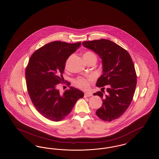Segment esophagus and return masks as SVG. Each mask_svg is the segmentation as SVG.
I'll use <instances>...</instances> for the list:
<instances>
[{"label": "esophagus", "mask_w": 159, "mask_h": 159, "mask_svg": "<svg viewBox=\"0 0 159 159\" xmlns=\"http://www.w3.org/2000/svg\"><path fill=\"white\" fill-rule=\"evenodd\" d=\"M92 94L91 93H85L84 95V98H87V97H90V96H92Z\"/></svg>", "instance_id": "1"}]
</instances>
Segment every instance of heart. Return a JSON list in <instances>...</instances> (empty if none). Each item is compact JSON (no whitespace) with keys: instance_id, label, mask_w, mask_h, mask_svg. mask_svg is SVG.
I'll list each match as a JSON object with an SVG mask.
<instances>
[{"instance_id":"1","label":"heart","mask_w":159,"mask_h":159,"mask_svg":"<svg viewBox=\"0 0 159 159\" xmlns=\"http://www.w3.org/2000/svg\"><path fill=\"white\" fill-rule=\"evenodd\" d=\"M95 57V55L91 51H87L84 53L83 57L85 58H89V57ZM69 61L67 60L65 64V68L67 69L68 67ZM95 79V77L94 75H90L86 77H79L75 80V83L80 89H82L84 90H88L90 86L92 83L93 82Z\"/></svg>"}]
</instances>
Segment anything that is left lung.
<instances>
[{
	"label": "left lung",
	"mask_w": 159,
	"mask_h": 159,
	"mask_svg": "<svg viewBox=\"0 0 159 159\" xmlns=\"http://www.w3.org/2000/svg\"><path fill=\"white\" fill-rule=\"evenodd\" d=\"M101 58L103 74L96 86H106L107 95L99 91L94 93L102 98L103 104L96 114L102 120L113 121L120 118L132 102L137 84V75L133 60L127 50L114 42L101 39L82 43Z\"/></svg>",
	"instance_id": "8db88e82"
}]
</instances>
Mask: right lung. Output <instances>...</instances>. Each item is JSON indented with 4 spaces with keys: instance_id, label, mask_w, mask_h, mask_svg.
Listing matches in <instances>:
<instances>
[{
    "instance_id": "right-lung-1",
    "label": "right lung",
    "mask_w": 159,
    "mask_h": 159,
    "mask_svg": "<svg viewBox=\"0 0 159 159\" xmlns=\"http://www.w3.org/2000/svg\"><path fill=\"white\" fill-rule=\"evenodd\" d=\"M80 44L60 41L48 43L32 54L26 67V88L32 103L40 114L51 121L63 120L84 96L83 92L71 86L63 94L57 89V84L64 82L67 59Z\"/></svg>"
}]
</instances>
